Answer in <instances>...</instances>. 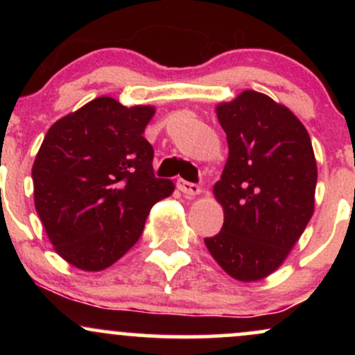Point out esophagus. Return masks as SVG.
Returning <instances> with one entry per match:
<instances>
[{
    "label": "esophagus",
    "mask_w": 355,
    "mask_h": 355,
    "mask_svg": "<svg viewBox=\"0 0 355 355\" xmlns=\"http://www.w3.org/2000/svg\"><path fill=\"white\" fill-rule=\"evenodd\" d=\"M177 189L180 190L183 195H187V197H195V195H200V191H202V189L197 185V183H190L185 180H178Z\"/></svg>",
    "instance_id": "esophagus-1"
}]
</instances>
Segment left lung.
Returning <instances> with one entry per match:
<instances>
[{
    "mask_svg": "<svg viewBox=\"0 0 355 355\" xmlns=\"http://www.w3.org/2000/svg\"><path fill=\"white\" fill-rule=\"evenodd\" d=\"M215 113L229 158L214 185L223 225L205 245L230 277L257 282L282 266L312 218L315 155L302 121L263 93L245 89Z\"/></svg>",
    "mask_w": 355,
    "mask_h": 355,
    "instance_id": "1",
    "label": "left lung"
}]
</instances>
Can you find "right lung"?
Here are the masks:
<instances>
[{
    "label": "right lung",
    "instance_id": "right-lung-1",
    "mask_svg": "<svg viewBox=\"0 0 355 355\" xmlns=\"http://www.w3.org/2000/svg\"><path fill=\"white\" fill-rule=\"evenodd\" d=\"M152 105L98 96L55 121L36 153L35 209L56 254L100 272L140 239L146 217L175 185L153 175L145 126Z\"/></svg>",
    "mask_w": 355,
    "mask_h": 355
}]
</instances>
